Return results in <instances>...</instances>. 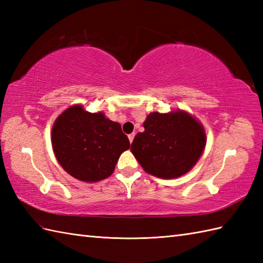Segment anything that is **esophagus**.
I'll list each match as a JSON object with an SVG mask.
<instances>
[{"mask_svg":"<svg viewBox=\"0 0 263 263\" xmlns=\"http://www.w3.org/2000/svg\"><path fill=\"white\" fill-rule=\"evenodd\" d=\"M135 133H131V135H128V140H130V142L132 143V141H133V139H135Z\"/></svg>","mask_w":263,"mask_h":263,"instance_id":"1","label":"esophagus"}]
</instances>
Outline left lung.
Instances as JSON below:
<instances>
[{
	"instance_id": "8db88e82",
	"label": "left lung",
	"mask_w": 263,
	"mask_h": 263,
	"mask_svg": "<svg viewBox=\"0 0 263 263\" xmlns=\"http://www.w3.org/2000/svg\"><path fill=\"white\" fill-rule=\"evenodd\" d=\"M144 131L133 139L131 152L148 174L180 177L197 164L205 146L202 125L186 111L149 114Z\"/></svg>"
}]
</instances>
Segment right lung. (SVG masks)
Segmentation results:
<instances>
[{
	"mask_svg": "<svg viewBox=\"0 0 263 263\" xmlns=\"http://www.w3.org/2000/svg\"><path fill=\"white\" fill-rule=\"evenodd\" d=\"M52 146L60 165L78 180L98 182L111 175L130 141L117 122L103 113L71 106L55 121Z\"/></svg>",
	"mask_w": 263,
	"mask_h": 263,
	"instance_id": "add662e5",
	"label": "right lung"
}]
</instances>
